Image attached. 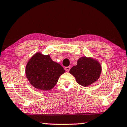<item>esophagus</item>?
I'll return each instance as SVG.
<instances>
[{
  "instance_id": "obj_1",
  "label": "esophagus",
  "mask_w": 127,
  "mask_h": 127,
  "mask_svg": "<svg viewBox=\"0 0 127 127\" xmlns=\"http://www.w3.org/2000/svg\"><path fill=\"white\" fill-rule=\"evenodd\" d=\"M70 69V66H67V67H65V70L66 71H69Z\"/></svg>"
}]
</instances>
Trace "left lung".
Listing matches in <instances>:
<instances>
[{
  "mask_svg": "<svg viewBox=\"0 0 127 127\" xmlns=\"http://www.w3.org/2000/svg\"><path fill=\"white\" fill-rule=\"evenodd\" d=\"M69 72L74 76L78 84L87 86L99 78L101 72V66L97 61L83 57L79 58L77 65L71 67Z\"/></svg>",
  "mask_w": 127,
  "mask_h": 127,
  "instance_id": "1",
  "label": "left lung"
}]
</instances>
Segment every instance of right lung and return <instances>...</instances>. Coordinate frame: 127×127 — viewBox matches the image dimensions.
Wrapping results in <instances>:
<instances>
[{"label": "right lung", "mask_w": 127, "mask_h": 127, "mask_svg": "<svg viewBox=\"0 0 127 127\" xmlns=\"http://www.w3.org/2000/svg\"><path fill=\"white\" fill-rule=\"evenodd\" d=\"M65 70L59 64L51 59L49 55L37 53L29 61L26 75L30 84L36 89L49 91L57 83L59 77Z\"/></svg>", "instance_id": "right-lung-1"}]
</instances>
